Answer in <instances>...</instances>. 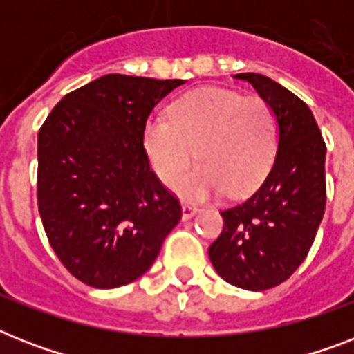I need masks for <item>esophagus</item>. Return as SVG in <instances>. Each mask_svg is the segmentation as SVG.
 Segmentation results:
<instances>
[{
	"instance_id": "obj_1",
	"label": "esophagus",
	"mask_w": 354,
	"mask_h": 354,
	"mask_svg": "<svg viewBox=\"0 0 354 354\" xmlns=\"http://www.w3.org/2000/svg\"><path fill=\"white\" fill-rule=\"evenodd\" d=\"M182 211H183V215H182L183 221H189V218H193V216L196 215L200 209L194 204H189V202H185V204L182 205Z\"/></svg>"
}]
</instances>
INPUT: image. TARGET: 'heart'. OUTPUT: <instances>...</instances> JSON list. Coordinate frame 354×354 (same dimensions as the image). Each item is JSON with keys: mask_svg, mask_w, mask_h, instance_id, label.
Segmentation results:
<instances>
[{"mask_svg": "<svg viewBox=\"0 0 354 354\" xmlns=\"http://www.w3.org/2000/svg\"><path fill=\"white\" fill-rule=\"evenodd\" d=\"M275 118L261 97L221 88H200L171 106L169 119L152 118L143 147L160 180L174 185L194 154L201 165L178 181L176 191L205 200L226 191H252L268 172L275 154Z\"/></svg>", "mask_w": 354, "mask_h": 354, "instance_id": "1", "label": "heart"}]
</instances>
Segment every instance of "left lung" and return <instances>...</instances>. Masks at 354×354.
I'll list each match as a JSON object with an SVG mask.
<instances>
[{"label": "left lung", "instance_id": "8db88e82", "mask_svg": "<svg viewBox=\"0 0 354 354\" xmlns=\"http://www.w3.org/2000/svg\"><path fill=\"white\" fill-rule=\"evenodd\" d=\"M268 102L279 136L264 182L221 211L224 230L209 246L216 274L244 290H268L305 261L325 213V141L310 108L275 80L239 73Z\"/></svg>", "mask_w": 354, "mask_h": 354}]
</instances>
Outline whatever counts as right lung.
Segmentation results:
<instances>
[{"label":"right lung","mask_w":354,"mask_h":354,"mask_svg":"<svg viewBox=\"0 0 354 354\" xmlns=\"http://www.w3.org/2000/svg\"><path fill=\"white\" fill-rule=\"evenodd\" d=\"M183 80L104 75L71 91L38 132V211L77 279L118 288L147 272L182 205L150 169L143 128Z\"/></svg>","instance_id":"right-lung-1"}]
</instances>
